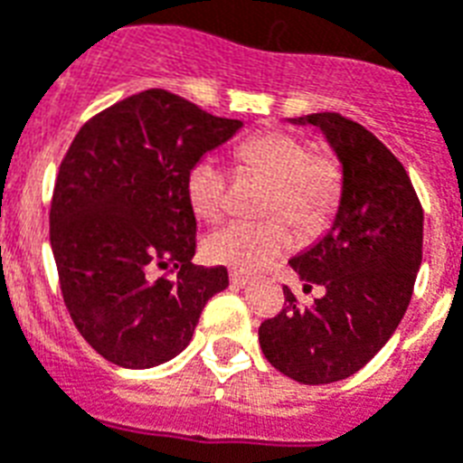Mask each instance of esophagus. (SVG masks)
<instances>
[{
	"instance_id": "esophagus-1",
	"label": "esophagus",
	"mask_w": 463,
	"mask_h": 463,
	"mask_svg": "<svg viewBox=\"0 0 463 463\" xmlns=\"http://www.w3.org/2000/svg\"><path fill=\"white\" fill-rule=\"evenodd\" d=\"M229 281H232V286H236V288H243V286L250 281V279L246 277V274H241V272H232L229 274Z\"/></svg>"
}]
</instances>
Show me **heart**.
Returning <instances> with one entry per match:
<instances>
[{
    "label": "heart",
    "instance_id": "obj_1",
    "mask_svg": "<svg viewBox=\"0 0 463 463\" xmlns=\"http://www.w3.org/2000/svg\"><path fill=\"white\" fill-rule=\"evenodd\" d=\"M241 170L274 179L267 196V215L286 217L298 234L309 239L326 229L343 196V165L331 148H309L291 132L269 129L241 141L234 151ZM229 175L213 156H203L186 175V196L203 220L215 222L227 210ZM281 217L234 220L205 239V255L241 272L274 265L293 248L291 229Z\"/></svg>",
    "mask_w": 463,
    "mask_h": 463
}]
</instances>
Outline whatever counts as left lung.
I'll use <instances>...</instances> for the list:
<instances>
[{
	"instance_id": "obj_1",
	"label": "left lung",
	"mask_w": 463,
	"mask_h": 463,
	"mask_svg": "<svg viewBox=\"0 0 463 463\" xmlns=\"http://www.w3.org/2000/svg\"><path fill=\"white\" fill-rule=\"evenodd\" d=\"M343 163L334 227L288 265L305 291L324 296L303 307L284 286L286 307L260 324L267 362L305 385L343 381L388 343L407 312L421 265L423 208L402 163L383 141L341 113H309Z\"/></svg>"
}]
</instances>
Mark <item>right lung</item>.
<instances>
[{"label": "right lung", "instance_id": "right-lung-1", "mask_svg": "<svg viewBox=\"0 0 463 463\" xmlns=\"http://www.w3.org/2000/svg\"><path fill=\"white\" fill-rule=\"evenodd\" d=\"M239 128L172 91L146 90L90 118L72 139L49 241L72 324L103 360L125 369L172 360L205 303L227 288L224 267L191 262L186 175Z\"/></svg>", "mask_w": 463, "mask_h": 463}]
</instances>
